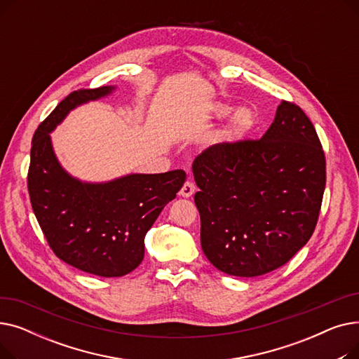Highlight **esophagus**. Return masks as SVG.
Segmentation results:
<instances>
[{
	"mask_svg": "<svg viewBox=\"0 0 359 359\" xmlns=\"http://www.w3.org/2000/svg\"><path fill=\"white\" fill-rule=\"evenodd\" d=\"M195 191H196V186L192 183V182H184V184L182 186V189H180V196H183V198H189V196H192L194 194H195Z\"/></svg>",
	"mask_w": 359,
	"mask_h": 359,
	"instance_id": "34e87169",
	"label": "esophagus"
}]
</instances>
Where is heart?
I'll list each match as a JSON object with an SVG mask.
<instances>
[{
  "label": "heart",
  "mask_w": 359,
  "mask_h": 359,
  "mask_svg": "<svg viewBox=\"0 0 359 359\" xmlns=\"http://www.w3.org/2000/svg\"><path fill=\"white\" fill-rule=\"evenodd\" d=\"M229 110H230V109L225 107V106L218 107V113H219V115H227ZM252 125H253V115H252V111L248 110V109H241V110H238V111L236 113L234 118H233V123H231L230 132H231L233 135H241V134H244V132H246V130H249V129L252 128Z\"/></svg>",
  "instance_id": "b5f03b06"
}]
</instances>
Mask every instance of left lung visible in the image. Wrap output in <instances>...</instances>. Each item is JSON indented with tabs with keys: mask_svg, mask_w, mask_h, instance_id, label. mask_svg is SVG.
<instances>
[{
	"mask_svg": "<svg viewBox=\"0 0 359 359\" xmlns=\"http://www.w3.org/2000/svg\"><path fill=\"white\" fill-rule=\"evenodd\" d=\"M201 246L234 276L275 271L314 233L326 186V157L304 110L282 100L266 134L211 145L195 158Z\"/></svg>",
	"mask_w": 359,
	"mask_h": 359,
	"instance_id": "left-lung-1",
	"label": "left lung"
}]
</instances>
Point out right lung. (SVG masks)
<instances>
[{
  "mask_svg": "<svg viewBox=\"0 0 359 359\" xmlns=\"http://www.w3.org/2000/svg\"><path fill=\"white\" fill-rule=\"evenodd\" d=\"M110 91L103 86L69 93L37 126L27 173L32 208L52 252L68 265L103 278L123 276L140 265L147 231L186 180L183 170H173L90 184L64 172L49 132L71 109Z\"/></svg>",
  "mask_w": 359,
  "mask_h": 359,
  "instance_id": "1",
  "label": "right lung"
}]
</instances>
